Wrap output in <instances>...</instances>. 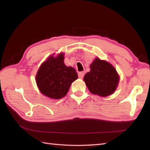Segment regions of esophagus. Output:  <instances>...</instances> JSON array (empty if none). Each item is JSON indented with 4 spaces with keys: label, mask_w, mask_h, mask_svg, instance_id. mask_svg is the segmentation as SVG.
Segmentation results:
<instances>
[{
    "label": "esophagus",
    "mask_w": 150,
    "mask_h": 150,
    "mask_svg": "<svg viewBox=\"0 0 150 150\" xmlns=\"http://www.w3.org/2000/svg\"><path fill=\"white\" fill-rule=\"evenodd\" d=\"M78 75H79V77L82 79L84 77V73L83 71H81L78 73Z\"/></svg>",
    "instance_id": "34e87169"
}]
</instances>
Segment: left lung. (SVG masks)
Returning a JSON list of instances; mask_svg holds the SVG:
<instances>
[{
  "mask_svg": "<svg viewBox=\"0 0 150 150\" xmlns=\"http://www.w3.org/2000/svg\"><path fill=\"white\" fill-rule=\"evenodd\" d=\"M119 77L110 63L95 59L90 65V71L84 75V81L91 93L106 97L116 90Z\"/></svg>",
  "mask_w": 150,
  "mask_h": 150,
  "instance_id": "left-lung-1",
  "label": "left lung"
}]
</instances>
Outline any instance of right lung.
Returning a JSON list of instances; mask_svg holds the SVG:
<instances>
[{
    "label": "right lung",
    "instance_id": "add662e5",
    "mask_svg": "<svg viewBox=\"0 0 150 150\" xmlns=\"http://www.w3.org/2000/svg\"><path fill=\"white\" fill-rule=\"evenodd\" d=\"M64 54L50 57L39 68L36 82L41 93L46 96L59 99L68 93L72 82L78 78L77 73L72 67L64 63Z\"/></svg>",
    "mask_w": 150,
    "mask_h": 150
}]
</instances>
